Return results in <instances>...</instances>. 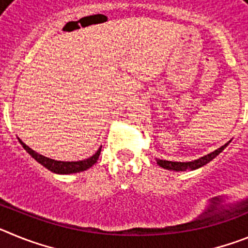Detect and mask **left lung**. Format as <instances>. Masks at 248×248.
<instances>
[{"mask_svg": "<svg viewBox=\"0 0 248 248\" xmlns=\"http://www.w3.org/2000/svg\"><path fill=\"white\" fill-rule=\"evenodd\" d=\"M229 145V143L225 144L223 146H221L220 149H217V150L212 151L211 154H207L205 155V156L200 157V159L198 160H194V161H189V163H177V161H168V160H160L157 159V164H159L161 168L164 169H168V170H175V171H185V170H195V169L198 168H201V166H203L205 164L210 163L214 157L217 156L218 154H220L221 151L223 150V149L226 148V146Z\"/></svg>", "mask_w": 248, "mask_h": 248, "instance_id": "8db88e82", "label": "left lung"}]
</instances>
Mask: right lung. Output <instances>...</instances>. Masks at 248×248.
<instances>
[{"mask_svg":"<svg viewBox=\"0 0 248 248\" xmlns=\"http://www.w3.org/2000/svg\"><path fill=\"white\" fill-rule=\"evenodd\" d=\"M19 143L25 148V150L27 151L28 154L33 157V159H36L41 165L47 168L50 171L56 172V174H73V172L84 171V170H87V169H89L91 166H93L94 164L97 163L98 157L100 155V150H102V149H99L93 156L88 157V159L85 160H80V161H57V160L49 159V157H46L43 155L36 153L30 146L26 145L22 140H19Z\"/></svg>","mask_w":248,"mask_h":248,"instance_id":"add662e5","label":"right lung"}]
</instances>
